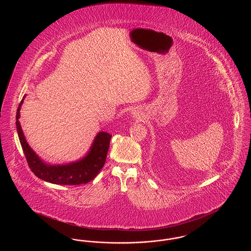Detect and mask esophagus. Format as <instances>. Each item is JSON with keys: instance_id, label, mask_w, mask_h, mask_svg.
I'll use <instances>...</instances> for the list:
<instances>
[{"instance_id": "34e87169", "label": "esophagus", "mask_w": 251, "mask_h": 251, "mask_svg": "<svg viewBox=\"0 0 251 251\" xmlns=\"http://www.w3.org/2000/svg\"><path fill=\"white\" fill-rule=\"evenodd\" d=\"M132 116H133V118H135V117H137V116H138V114H137V113H135V112H133V113H132Z\"/></svg>"}]
</instances>
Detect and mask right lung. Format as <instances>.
I'll list each match as a JSON object with an SVG mask.
<instances>
[{"label":"right lung","mask_w":251,"mask_h":251,"mask_svg":"<svg viewBox=\"0 0 251 251\" xmlns=\"http://www.w3.org/2000/svg\"><path fill=\"white\" fill-rule=\"evenodd\" d=\"M23 102L24 99L17 110V131L28 166L36 177L48 182L62 185H79L87 183L94 179L105 164L112 135L104 131H100L88 154L78 162L64 166H48L38 158L26 142L19 121Z\"/></svg>","instance_id":"1"}]
</instances>
